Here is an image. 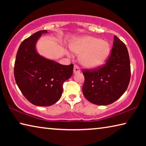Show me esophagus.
<instances>
[{"instance_id": "1", "label": "esophagus", "mask_w": 146, "mask_h": 146, "mask_svg": "<svg viewBox=\"0 0 146 146\" xmlns=\"http://www.w3.org/2000/svg\"><path fill=\"white\" fill-rule=\"evenodd\" d=\"M80 72V68H78V66H74V70H73V73L74 74H77Z\"/></svg>"}]
</instances>
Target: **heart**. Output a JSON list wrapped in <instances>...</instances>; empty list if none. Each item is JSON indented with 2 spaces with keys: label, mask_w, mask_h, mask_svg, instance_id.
Segmentation results:
<instances>
[{
  "label": "heart",
  "mask_w": 146,
  "mask_h": 146,
  "mask_svg": "<svg viewBox=\"0 0 146 146\" xmlns=\"http://www.w3.org/2000/svg\"><path fill=\"white\" fill-rule=\"evenodd\" d=\"M70 48L79 55V62L86 68L96 69L102 66L109 58L111 46L108 41L92 36H82L74 38ZM68 55H70L66 51Z\"/></svg>",
  "instance_id": "obj_1"
}]
</instances>
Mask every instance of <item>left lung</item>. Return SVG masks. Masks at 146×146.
Returning <instances> with one entry per match:
<instances>
[{
    "instance_id": "1",
    "label": "left lung",
    "mask_w": 146,
    "mask_h": 146,
    "mask_svg": "<svg viewBox=\"0 0 146 146\" xmlns=\"http://www.w3.org/2000/svg\"><path fill=\"white\" fill-rule=\"evenodd\" d=\"M85 82L82 87L86 99L96 105L112 104L122 96L129 85L131 68L129 53L117 36L110 58L102 68L83 70Z\"/></svg>"
}]
</instances>
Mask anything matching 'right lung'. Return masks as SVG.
Instances as JSON below:
<instances>
[{
  "instance_id": "obj_1",
  "label": "right lung",
  "mask_w": 146,
  "mask_h": 146,
  "mask_svg": "<svg viewBox=\"0 0 146 146\" xmlns=\"http://www.w3.org/2000/svg\"><path fill=\"white\" fill-rule=\"evenodd\" d=\"M47 30L36 32L19 46L15 62V78L27 100L38 106H49L60 99L62 84L73 75V65L65 66L44 57L36 44Z\"/></svg>"
}]
</instances>
